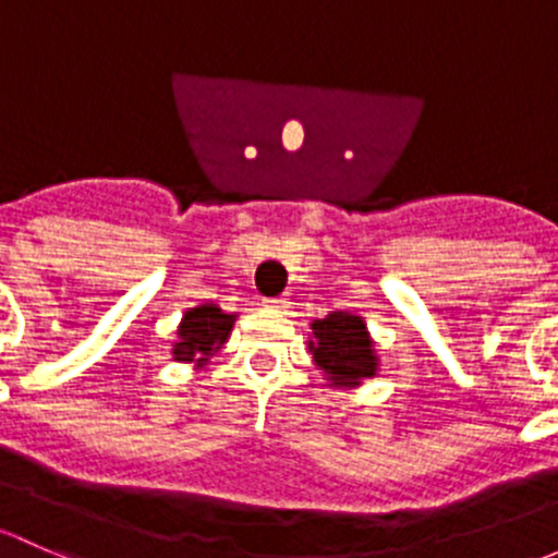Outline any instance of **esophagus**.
<instances>
[{
    "label": "esophagus",
    "mask_w": 558,
    "mask_h": 558,
    "mask_svg": "<svg viewBox=\"0 0 558 558\" xmlns=\"http://www.w3.org/2000/svg\"><path fill=\"white\" fill-rule=\"evenodd\" d=\"M266 308H274V312H284L287 306H290V301L287 298H266Z\"/></svg>",
    "instance_id": "34e87169"
}]
</instances>
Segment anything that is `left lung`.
I'll list each match as a JSON object with an SVG mask.
<instances>
[{
    "instance_id": "1",
    "label": "left lung",
    "mask_w": 558,
    "mask_h": 558,
    "mask_svg": "<svg viewBox=\"0 0 558 558\" xmlns=\"http://www.w3.org/2000/svg\"><path fill=\"white\" fill-rule=\"evenodd\" d=\"M317 343H308L314 363L332 384L349 387L371 378L376 373L371 338L365 332V322L354 314L332 312L325 319L314 322Z\"/></svg>"
}]
</instances>
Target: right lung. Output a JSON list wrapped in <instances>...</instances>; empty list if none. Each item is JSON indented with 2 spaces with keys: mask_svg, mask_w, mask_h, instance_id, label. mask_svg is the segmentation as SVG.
Listing matches in <instances>:
<instances>
[{
  "mask_svg": "<svg viewBox=\"0 0 558 558\" xmlns=\"http://www.w3.org/2000/svg\"><path fill=\"white\" fill-rule=\"evenodd\" d=\"M231 327V314H222L215 303H204V306L193 308V312L185 314L180 325L182 341L174 347V360L177 363L204 365L217 349H222Z\"/></svg>",
  "mask_w": 558,
  "mask_h": 558,
  "instance_id": "obj_1",
  "label": "right lung"
}]
</instances>
